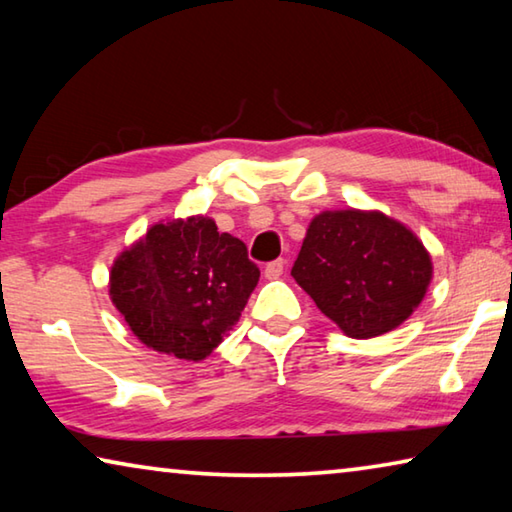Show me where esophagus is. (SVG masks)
I'll use <instances>...</instances> for the list:
<instances>
[{
	"label": "esophagus",
	"instance_id": "1",
	"mask_svg": "<svg viewBox=\"0 0 512 512\" xmlns=\"http://www.w3.org/2000/svg\"><path fill=\"white\" fill-rule=\"evenodd\" d=\"M284 273V259H275V262H268L264 266V275L268 280H275V277H280Z\"/></svg>",
	"mask_w": 512,
	"mask_h": 512
}]
</instances>
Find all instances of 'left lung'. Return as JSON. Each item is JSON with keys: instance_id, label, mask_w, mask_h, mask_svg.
Wrapping results in <instances>:
<instances>
[{"instance_id": "1", "label": "left lung", "mask_w": 512, "mask_h": 512, "mask_svg": "<svg viewBox=\"0 0 512 512\" xmlns=\"http://www.w3.org/2000/svg\"><path fill=\"white\" fill-rule=\"evenodd\" d=\"M293 280L352 339H370L404 323L431 280L424 246L379 212H323L311 221Z\"/></svg>"}]
</instances>
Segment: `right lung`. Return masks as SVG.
<instances>
[{
    "label": "right lung",
    "instance_id": "add662e5",
    "mask_svg": "<svg viewBox=\"0 0 512 512\" xmlns=\"http://www.w3.org/2000/svg\"><path fill=\"white\" fill-rule=\"evenodd\" d=\"M259 282L241 239L207 216L158 223L110 271V296L144 345L201 361L228 336Z\"/></svg>",
    "mask_w": 512,
    "mask_h": 512
}]
</instances>
